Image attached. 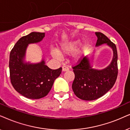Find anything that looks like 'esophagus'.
Segmentation results:
<instances>
[{"instance_id":"34e87169","label":"esophagus","mask_w":130,"mask_h":130,"mask_svg":"<svg viewBox=\"0 0 130 130\" xmlns=\"http://www.w3.org/2000/svg\"><path fill=\"white\" fill-rule=\"evenodd\" d=\"M69 70V68L67 66H65V65H63L62 67V71H67Z\"/></svg>"}]
</instances>
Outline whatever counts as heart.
<instances>
[{"mask_svg":"<svg viewBox=\"0 0 130 130\" xmlns=\"http://www.w3.org/2000/svg\"><path fill=\"white\" fill-rule=\"evenodd\" d=\"M79 44V41H72L70 42L64 43L60 46L59 48V52L62 54H68V53H72L77 49L78 46ZM86 51V46H83L79 49L76 53V57L78 58L82 55L83 53L85 52ZM51 55L53 58L57 59H59L60 58V53L56 51H52Z\"/></svg>","mask_w":130,"mask_h":130,"instance_id":"1","label":"heart"}]
</instances>
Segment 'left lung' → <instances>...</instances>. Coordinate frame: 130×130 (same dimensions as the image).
<instances>
[{"label":"left lung","instance_id":"left-lung-1","mask_svg":"<svg viewBox=\"0 0 130 130\" xmlns=\"http://www.w3.org/2000/svg\"><path fill=\"white\" fill-rule=\"evenodd\" d=\"M96 46L106 44L113 51V58L110 65L101 70L93 69L89 59L84 57L72 67L75 78L72 88L76 96L84 100H93L100 98L112 89L118 75V53L116 45L105 34L96 32Z\"/></svg>","mask_w":130,"mask_h":130}]
</instances>
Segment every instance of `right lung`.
<instances>
[{
  "label": "right lung",
  "mask_w": 130,
  "mask_h": 130,
  "mask_svg": "<svg viewBox=\"0 0 130 130\" xmlns=\"http://www.w3.org/2000/svg\"><path fill=\"white\" fill-rule=\"evenodd\" d=\"M44 32H32L23 36L16 43L9 56L11 82L15 90L31 99H39L47 95L53 83L62 72V68L52 70L45 65L44 60L38 63L25 62L26 49L28 44L40 42Z\"/></svg>",
  "instance_id": "1"
}]
</instances>
